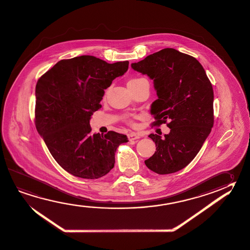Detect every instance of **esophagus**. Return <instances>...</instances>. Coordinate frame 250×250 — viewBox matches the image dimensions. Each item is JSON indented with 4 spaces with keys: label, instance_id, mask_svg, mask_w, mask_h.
<instances>
[{
    "label": "esophagus",
    "instance_id": "1",
    "mask_svg": "<svg viewBox=\"0 0 250 250\" xmlns=\"http://www.w3.org/2000/svg\"><path fill=\"white\" fill-rule=\"evenodd\" d=\"M127 137H128V139L130 140V141H133V140L139 139L140 136L138 134H136V133H129L127 135Z\"/></svg>",
    "mask_w": 250,
    "mask_h": 250
}]
</instances>
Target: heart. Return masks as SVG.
<instances>
[{"instance_id": "1", "label": "heart", "mask_w": 250, "mask_h": 250, "mask_svg": "<svg viewBox=\"0 0 250 250\" xmlns=\"http://www.w3.org/2000/svg\"><path fill=\"white\" fill-rule=\"evenodd\" d=\"M144 80V78H134V79H131L130 81L127 82V85H132V84H136L137 82H139V81H143ZM107 92H108V88H106L105 90V92H104V95H103V97L106 98V94H107Z\"/></svg>"}]
</instances>
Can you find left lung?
Returning <instances> with one entry per match:
<instances>
[{
	"label": "left lung",
	"instance_id": "obj_1",
	"mask_svg": "<svg viewBox=\"0 0 250 250\" xmlns=\"http://www.w3.org/2000/svg\"><path fill=\"white\" fill-rule=\"evenodd\" d=\"M131 67L154 81L158 99L151 105L153 126L166 123L170 128L163 138L148 136L157 150L144 163L156 173H174L193 160L212 130V84L198 60L172 48L148 55Z\"/></svg>",
	"mask_w": 250,
	"mask_h": 250
}]
</instances>
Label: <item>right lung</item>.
<instances>
[{
	"instance_id": "obj_1",
	"label": "right lung",
	"mask_w": 250,
	"mask_h": 250,
	"mask_svg": "<svg viewBox=\"0 0 250 250\" xmlns=\"http://www.w3.org/2000/svg\"><path fill=\"white\" fill-rule=\"evenodd\" d=\"M128 61L106 63L93 56L62 60L36 85L35 124L57 163L79 178L96 179L114 166L126 135L91 134L90 119L102 107L104 89L127 72Z\"/></svg>"
}]
</instances>
